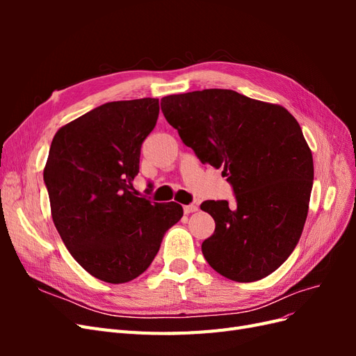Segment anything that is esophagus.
Instances as JSON below:
<instances>
[{"label":"esophagus","instance_id":"esophagus-1","mask_svg":"<svg viewBox=\"0 0 356 356\" xmlns=\"http://www.w3.org/2000/svg\"><path fill=\"white\" fill-rule=\"evenodd\" d=\"M196 211H199V207L195 203H190V204H186V207H184L186 213H191V212H196Z\"/></svg>","mask_w":356,"mask_h":356}]
</instances>
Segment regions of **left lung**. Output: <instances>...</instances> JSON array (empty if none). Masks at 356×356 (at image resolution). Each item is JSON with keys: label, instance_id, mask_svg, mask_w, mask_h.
I'll return each instance as SVG.
<instances>
[{"label": "left lung", "instance_id": "8db88e82", "mask_svg": "<svg viewBox=\"0 0 356 356\" xmlns=\"http://www.w3.org/2000/svg\"><path fill=\"white\" fill-rule=\"evenodd\" d=\"M160 105L202 163L224 169L234 193V207L200 204L215 221L202 243L204 260L236 282L273 273L298 243L314 186V159L296 118L227 89L170 95Z\"/></svg>", "mask_w": 356, "mask_h": 356}]
</instances>
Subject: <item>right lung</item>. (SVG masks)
<instances>
[{
	"instance_id": "right-lung-1",
	"label": "right lung",
	"mask_w": 356,
	"mask_h": 356,
	"mask_svg": "<svg viewBox=\"0 0 356 356\" xmlns=\"http://www.w3.org/2000/svg\"><path fill=\"white\" fill-rule=\"evenodd\" d=\"M159 110L156 98L102 104L60 127L49 149L42 178L53 222L75 261L104 282L143 275L184 213L132 186Z\"/></svg>"
}]
</instances>
